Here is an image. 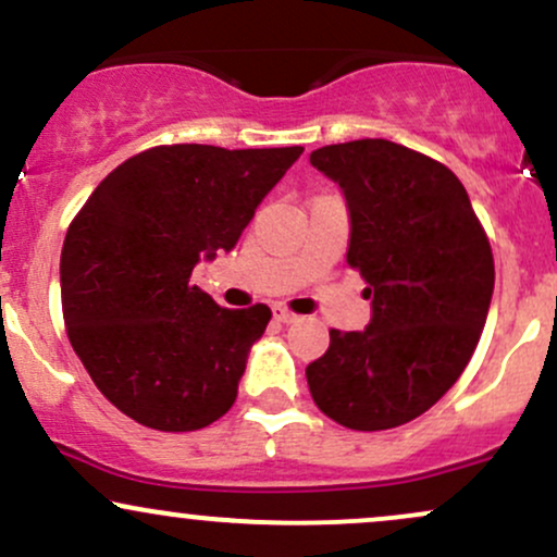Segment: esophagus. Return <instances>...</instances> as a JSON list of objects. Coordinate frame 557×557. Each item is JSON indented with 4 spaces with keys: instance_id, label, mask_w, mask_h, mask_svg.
Returning <instances> with one entry per match:
<instances>
[{
    "instance_id": "1",
    "label": "esophagus",
    "mask_w": 557,
    "mask_h": 557,
    "mask_svg": "<svg viewBox=\"0 0 557 557\" xmlns=\"http://www.w3.org/2000/svg\"><path fill=\"white\" fill-rule=\"evenodd\" d=\"M272 317H274V322H280V324H293V322H296V319H298L296 314H293V311L283 309V306H274Z\"/></svg>"
}]
</instances>
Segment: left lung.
Returning a JSON list of instances; mask_svg holds the SVG:
<instances>
[{
	"label": "left lung",
	"mask_w": 557,
	"mask_h": 557,
	"mask_svg": "<svg viewBox=\"0 0 557 557\" xmlns=\"http://www.w3.org/2000/svg\"><path fill=\"white\" fill-rule=\"evenodd\" d=\"M309 162L343 190L348 264L372 300L363 332L330 330L306 367L311 398L348 430H393L430 411L474 354L495 290L490 240L461 181L419 151L361 138Z\"/></svg>",
	"instance_id": "1"
}]
</instances>
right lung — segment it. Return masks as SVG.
<instances>
[{
    "mask_svg": "<svg viewBox=\"0 0 557 557\" xmlns=\"http://www.w3.org/2000/svg\"><path fill=\"white\" fill-rule=\"evenodd\" d=\"M300 151L154 146L88 196L62 246V314L88 376L125 417L194 432L238 398L272 311L220 309L190 272L233 251Z\"/></svg>",
    "mask_w": 557,
    "mask_h": 557,
    "instance_id": "obj_1",
    "label": "right lung"
}]
</instances>
